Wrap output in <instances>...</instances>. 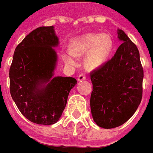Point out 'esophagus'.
I'll list each match as a JSON object with an SVG mask.
<instances>
[{"label": "esophagus", "instance_id": "34e87169", "mask_svg": "<svg viewBox=\"0 0 153 153\" xmlns=\"http://www.w3.org/2000/svg\"><path fill=\"white\" fill-rule=\"evenodd\" d=\"M85 79H86V76L84 74H79V77H78V81H79V82H81V81H82V80H85Z\"/></svg>", "mask_w": 153, "mask_h": 153}]
</instances>
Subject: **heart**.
<instances>
[{
  "instance_id": "1",
  "label": "heart",
  "mask_w": 153,
  "mask_h": 153,
  "mask_svg": "<svg viewBox=\"0 0 153 153\" xmlns=\"http://www.w3.org/2000/svg\"><path fill=\"white\" fill-rule=\"evenodd\" d=\"M112 39L108 34L88 33L74 39L70 43L71 53L63 55L69 65H74L76 57H84L83 65L88 71H94L105 64L112 49Z\"/></svg>"
}]
</instances>
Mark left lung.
<instances>
[{
	"label": "left lung",
	"mask_w": 153,
	"mask_h": 153,
	"mask_svg": "<svg viewBox=\"0 0 153 153\" xmlns=\"http://www.w3.org/2000/svg\"><path fill=\"white\" fill-rule=\"evenodd\" d=\"M122 44L111 59L91 73V115L100 127L123 125L139 107L143 94V70L140 53L123 30L117 29Z\"/></svg>",
	"instance_id": "8db88e82"
}]
</instances>
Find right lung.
I'll use <instances>...</instances> for the list:
<instances>
[{
	"label": "right lung",
	"instance_id": "add662e5",
	"mask_svg": "<svg viewBox=\"0 0 153 153\" xmlns=\"http://www.w3.org/2000/svg\"><path fill=\"white\" fill-rule=\"evenodd\" d=\"M59 45L53 26L32 30L15 48L10 68V94L19 111L39 125L56 123L69 93L77 83L72 77L54 76Z\"/></svg>",
	"mask_w": 153,
	"mask_h": 153
}]
</instances>
